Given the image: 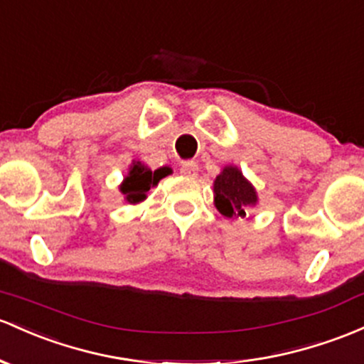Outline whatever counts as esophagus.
Masks as SVG:
<instances>
[{
	"label": "esophagus",
	"instance_id": "34e87169",
	"mask_svg": "<svg viewBox=\"0 0 364 364\" xmlns=\"http://www.w3.org/2000/svg\"><path fill=\"white\" fill-rule=\"evenodd\" d=\"M197 171H198L197 162L186 161V162L181 164V169H179V173H181L183 176H195V174H197Z\"/></svg>",
	"mask_w": 364,
	"mask_h": 364
}]
</instances>
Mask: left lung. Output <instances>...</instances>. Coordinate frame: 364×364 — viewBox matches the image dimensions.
<instances>
[{"instance_id": "8db88e82", "label": "left lung", "mask_w": 364, "mask_h": 364, "mask_svg": "<svg viewBox=\"0 0 364 364\" xmlns=\"http://www.w3.org/2000/svg\"><path fill=\"white\" fill-rule=\"evenodd\" d=\"M255 203L257 191L238 167L226 166L214 179V205L226 218H243L247 207Z\"/></svg>"}]
</instances>
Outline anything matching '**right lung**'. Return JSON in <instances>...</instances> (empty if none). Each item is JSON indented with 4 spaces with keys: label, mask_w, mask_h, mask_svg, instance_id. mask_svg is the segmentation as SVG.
Returning a JSON list of instances; mask_svg holds the SVG:
<instances>
[{
    "label": "right lung",
    "mask_w": 364,
    "mask_h": 364,
    "mask_svg": "<svg viewBox=\"0 0 364 364\" xmlns=\"http://www.w3.org/2000/svg\"><path fill=\"white\" fill-rule=\"evenodd\" d=\"M171 173L169 167H161L157 171H151L145 164L134 161L131 164L129 173L119 186L121 193L129 203H139L146 198V191L154 188L162 178Z\"/></svg>",
    "instance_id": "obj_1"
}]
</instances>
